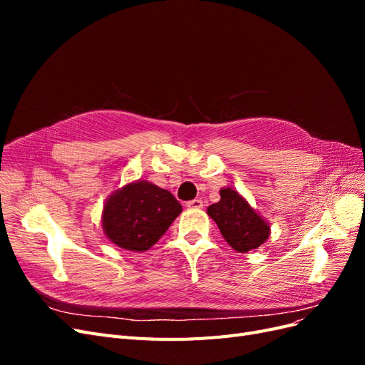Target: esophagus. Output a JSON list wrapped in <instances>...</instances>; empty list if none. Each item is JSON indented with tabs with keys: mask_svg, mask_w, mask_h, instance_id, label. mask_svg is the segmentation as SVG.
<instances>
[{
	"mask_svg": "<svg viewBox=\"0 0 365 365\" xmlns=\"http://www.w3.org/2000/svg\"><path fill=\"white\" fill-rule=\"evenodd\" d=\"M202 201L201 200H192V201H189L187 202V207L189 208H193V210H200V208H202Z\"/></svg>",
	"mask_w": 365,
	"mask_h": 365,
	"instance_id": "esophagus-1",
	"label": "esophagus"
}]
</instances>
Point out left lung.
<instances>
[{
    "label": "left lung",
    "mask_w": 365,
    "mask_h": 365,
    "mask_svg": "<svg viewBox=\"0 0 365 365\" xmlns=\"http://www.w3.org/2000/svg\"><path fill=\"white\" fill-rule=\"evenodd\" d=\"M219 193L220 201L210 205L207 215L215 220L228 245L239 252L263 245L271 233L267 220L231 187H224Z\"/></svg>",
    "instance_id": "1"
}]
</instances>
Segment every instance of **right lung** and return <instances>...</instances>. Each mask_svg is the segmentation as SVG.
I'll return each mask as SVG.
<instances>
[{"instance_id": "right-lung-1", "label": "right lung", "mask_w": 365, "mask_h": 365, "mask_svg": "<svg viewBox=\"0 0 365 365\" xmlns=\"http://www.w3.org/2000/svg\"><path fill=\"white\" fill-rule=\"evenodd\" d=\"M181 212V204L169 190L138 180L109 195L102 228L114 245L143 252L157 244Z\"/></svg>"}]
</instances>
